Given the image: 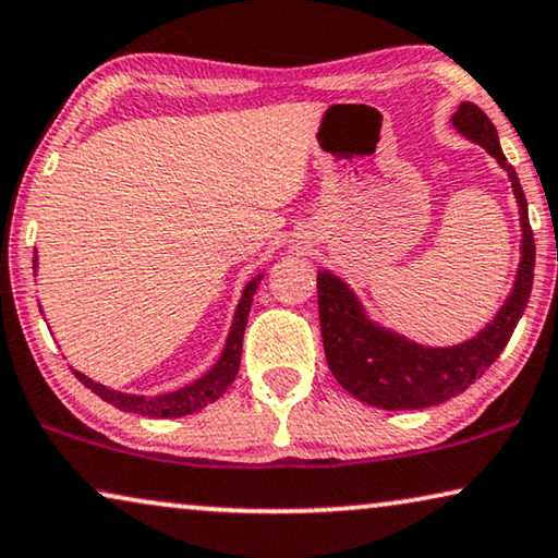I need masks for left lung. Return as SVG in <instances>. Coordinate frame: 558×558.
I'll return each instance as SVG.
<instances>
[{
  "mask_svg": "<svg viewBox=\"0 0 558 558\" xmlns=\"http://www.w3.org/2000/svg\"><path fill=\"white\" fill-rule=\"evenodd\" d=\"M453 125L468 138L483 145L511 179L523 226L521 269L513 292L500 306L496 319L478 337L456 347H442V350L408 342L405 337L375 327L373 322L365 319L357 299L342 281L329 271L317 274L319 327L327 365L347 392L383 410L430 408L468 390V385L483 377L504 352L523 310H526L531 284H534L536 244L529 223L526 196H523L513 166L500 150L496 125L473 102L460 105Z\"/></svg>",
  "mask_w": 558,
  "mask_h": 558,
  "instance_id": "1",
  "label": "left lung"
}]
</instances>
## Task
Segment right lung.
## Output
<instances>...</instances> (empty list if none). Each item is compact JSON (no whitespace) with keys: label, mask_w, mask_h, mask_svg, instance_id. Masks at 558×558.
Returning <instances> with one entry per match:
<instances>
[{"label":"right lung","mask_w":558,"mask_h":558,"mask_svg":"<svg viewBox=\"0 0 558 558\" xmlns=\"http://www.w3.org/2000/svg\"><path fill=\"white\" fill-rule=\"evenodd\" d=\"M256 284H259V279L248 281L244 294H241L239 310L233 314V325H231L229 339H226L221 360L216 362L211 373H206L193 385L181 387V390L168 392V395H158V398H138V395H123V392L108 390V387L93 383L90 377L80 373H75V377L85 387H90L95 395H100L105 402H110V405H116L118 410H125V413H141L148 417H183V415L196 413V410L206 408L208 402L219 400L221 395L229 390V385L239 373L241 344H244L246 317H248V310H252V296L256 294Z\"/></svg>","instance_id":"obj_1"}]
</instances>
